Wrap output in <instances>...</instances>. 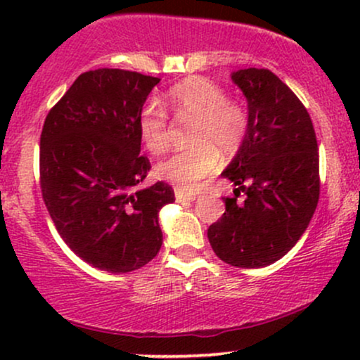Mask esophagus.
<instances>
[{"label":"esophagus","instance_id":"1","mask_svg":"<svg viewBox=\"0 0 360 360\" xmlns=\"http://www.w3.org/2000/svg\"><path fill=\"white\" fill-rule=\"evenodd\" d=\"M194 200H196V194L179 191V189L176 191V201H177V203H189V201H194Z\"/></svg>","mask_w":360,"mask_h":360}]
</instances>
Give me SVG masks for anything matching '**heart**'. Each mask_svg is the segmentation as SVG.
<instances>
[{
  "label": "heart",
  "mask_w": 360,
  "mask_h": 360,
  "mask_svg": "<svg viewBox=\"0 0 360 360\" xmlns=\"http://www.w3.org/2000/svg\"><path fill=\"white\" fill-rule=\"evenodd\" d=\"M166 103L179 122H193L191 147L157 164L155 174L183 191H196L220 166V154L240 150L249 131V113L230 101L226 91L203 77H188L172 86ZM139 137L152 154H162L171 143L167 113L157 103H147L139 113Z\"/></svg>",
  "instance_id": "1"
}]
</instances>
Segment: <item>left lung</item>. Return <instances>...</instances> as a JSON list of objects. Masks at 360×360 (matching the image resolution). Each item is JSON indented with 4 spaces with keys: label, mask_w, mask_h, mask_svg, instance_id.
I'll return each instance as SVG.
<instances>
[{
    "label": "left lung",
    "mask_w": 360,
    "mask_h": 360,
    "mask_svg": "<svg viewBox=\"0 0 360 360\" xmlns=\"http://www.w3.org/2000/svg\"><path fill=\"white\" fill-rule=\"evenodd\" d=\"M232 81L247 100L249 131L221 172L237 188L223 200L225 213L210 225L208 240L230 266L266 267L296 245L316 210V135L303 103L274 72L240 69Z\"/></svg>",
    "instance_id": "1"
}]
</instances>
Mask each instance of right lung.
Returning <instances> with one entry per match:
<instances>
[{
  "label": "right lung",
  "instance_id": "obj_1",
  "mask_svg": "<svg viewBox=\"0 0 360 360\" xmlns=\"http://www.w3.org/2000/svg\"><path fill=\"white\" fill-rule=\"evenodd\" d=\"M159 77L123 69L81 74L45 118L40 188L53 225L77 257L123 274L162 245L159 212L174 201L140 154L139 113Z\"/></svg>",
  "mask_w": 360,
  "mask_h": 360
}]
</instances>
